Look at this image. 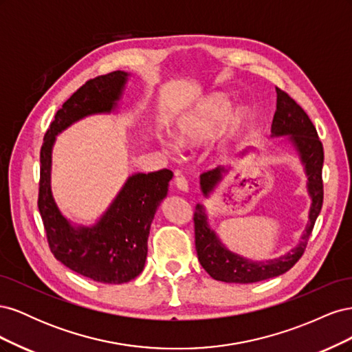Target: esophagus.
Segmentation results:
<instances>
[{
    "mask_svg": "<svg viewBox=\"0 0 352 352\" xmlns=\"http://www.w3.org/2000/svg\"><path fill=\"white\" fill-rule=\"evenodd\" d=\"M175 185H176V188H177L179 190H184V192H186V190L189 189V186H188V179H186L185 176H182V175H177V176L175 177Z\"/></svg>",
    "mask_w": 352,
    "mask_h": 352,
    "instance_id": "1",
    "label": "esophagus"
}]
</instances>
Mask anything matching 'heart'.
I'll list each match as a JSON object with an SVG mask.
<instances>
[{
    "label": "heart",
    "mask_w": 352,
    "mask_h": 352,
    "mask_svg": "<svg viewBox=\"0 0 352 352\" xmlns=\"http://www.w3.org/2000/svg\"><path fill=\"white\" fill-rule=\"evenodd\" d=\"M232 104L225 95H211L197 107L184 113L176 122V136L177 140L185 145H199L208 141L214 135L219 127L225 123L230 113ZM245 116L242 111H238L232 117V124H242ZM163 146L170 153L177 151V145L170 141H163Z\"/></svg>",
    "instance_id": "heart-1"
}]
</instances>
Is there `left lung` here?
I'll return each instance as SVG.
<instances>
[{"mask_svg": "<svg viewBox=\"0 0 352 352\" xmlns=\"http://www.w3.org/2000/svg\"><path fill=\"white\" fill-rule=\"evenodd\" d=\"M276 94H278V102H276L272 133L274 136L289 135V140L301 155L308 176V192H310L313 201L310 208V221H308L298 247L291 252H287L278 260L254 263L223 247L214 232L207 225L204 208L198 204L194 212L195 248L201 265L216 280L226 283H254L286 273L302 257L308 239L311 236L314 223L320 214L323 206V144L318 140L316 127L301 105L291 98L289 94L278 87H276ZM223 172H225V167H217L201 175V189L204 195H208L212 188L220 182Z\"/></svg>", "mask_w": 352, "mask_h": 352, "instance_id": "left-lung-1", "label": "left lung"}]
</instances>
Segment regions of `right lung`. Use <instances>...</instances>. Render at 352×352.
I'll list each match as a JSON object with an SVG mask.
<instances>
[{
  "label": "right lung",
  "mask_w": 352,
  "mask_h": 352,
  "mask_svg": "<svg viewBox=\"0 0 352 352\" xmlns=\"http://www.w3.org/2000/svg\"><path fill=\"white\" fill-rule=\"evenodd\" d=\"M126 78L127 73L117 70L85 82L57 111L41 146L38 208L51 252L70 270L111 285L129 282L144 270L151 221L167 195L172 170L131 176L97 225L73 228L51 194V150L56 135L73 122L95 113H110Z\"/></svg>",
  "instance_id": "right-lung-1"
}]
</instances>
